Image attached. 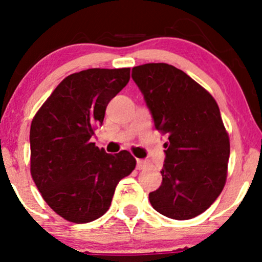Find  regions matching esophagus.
I'll list each match as a JSON object with an SVG mask.
<instances>
[{"label": "esophagus", "instance_id": "esophagus-1", "mask_svg": "<svg viewBox=\"0 0 262 262\" xmlns=\"http://www.w3.org/2000/svg\"><path fill=\"white\" fill-rule=\"evenodd\" d=\"M148 167V162L144 160H137V170H144Z\"/></svg>", "mask_w": 262, "mask_h": 262}]
</instances>
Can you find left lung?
<instances>
[{
  "label": "left lung",
  "instance_id": "obj_1",
  "mask_svg": "<svg viewBox=\"0 0 262 262\" xmlns=\"http://www.w3.org/2000/svg\"><path fill=\"white\" fill-rule=\"evenodd\" d=\"M156 129L166 134L162 184L149 192L153 209L185 221L199 215L223 190L229 138L212 95L179 68L147 63L132 70Z\"/></svg>",
  "mask_w": 262,
  "mask_h": 262
}]
</instances>
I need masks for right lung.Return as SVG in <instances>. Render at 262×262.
Wrapping results in <instances>:
<instances>
[{
    "label": "right lung",
    "mask_w": 262,
    "mask_h": 262,
    "mask_svg": "<svg viewBox=\"0 0 262 262\" xmlns=\"http://www.w3.org/2000/svg\"><path fill=\"white\" fill-rule=\"evenodd\" d=\"M130 78V68H91L68 76L31 121L30 171L47 204L73 223L106 213L118 182L136 167L128 150L110 155L90 139Z\"/></svg>",
    "instance_id": "add662e5"
}]
</instances>
